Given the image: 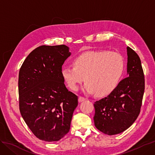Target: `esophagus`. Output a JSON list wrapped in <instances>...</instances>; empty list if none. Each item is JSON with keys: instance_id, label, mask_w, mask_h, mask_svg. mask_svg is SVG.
<instances>
[{"instance_id": "esophagus-1", "label": "esophagus", "mask_w": 155, "mask_h": 155, "mask_svg": "<svg viewBox=\"0 0 155 155\" xmlns=\"http://www.w3.org/2000/svg\"><path fill=\"white\" fill-rule=\"evenodd\" d=\"M85 97H82V96H79V98H78V101H79V102H82V101H85Z\"/></svg>"}]
</instances>
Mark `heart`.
<instances>
[{"mask_svg": "<svg viewBox=\"0 0 155 155\" xmlns=\"http://www.w3.org/2000/svg\"><path fill=\"white\" fill-rule=\"evenodd\" d=\"M74 66H64L61 76L72 91L87 81L83 91L88 94L104 96L118 87L122 76L125 63L122 56L108 51H89L79 54L73 60Z\"/></svg>", "mask_w": 155, "mask_h": 155, "instance_id": "b5f03b06", "label": "heart"}]
</instances>
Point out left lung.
Masks as SVG:
<instances>
[{"instance_id":"1","label":"left lung","mask_w":155,"mask_h":155,"mask_svg":"<svg viewBox=\"0 0 155 155\" xmlns=\"http://www.w3.org/2000/svg\"><path fill=\"white\" fill-rule=\"evenodd\" d=\"M127 52V77L109 96L94 104L96 127L108 135L119 134L127 129L138 118L142 106L145 79L141 61L129 46Z\"/></svg>"}]
</instances>
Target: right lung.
<instances>
[{"label": "right lung", "instance_id": "add662e5", "mask_svg": "<svg viewBox=\"0 0 155 155\" xmlns=\"http://www.w3.org/2000/svg\"><path fill=\"white\" fill-rule=\"evenodd\" d=\"M71 53L66 45L36 48L27 56L18 74L19 109L37 138L56 142L68 133L78 96L68 91L62 66Z\"/></svg>", "mask_w": 155, "mask_h": 155}]
</instances>
